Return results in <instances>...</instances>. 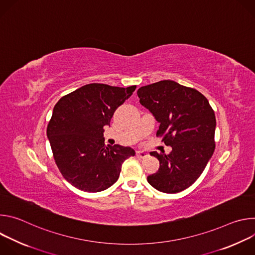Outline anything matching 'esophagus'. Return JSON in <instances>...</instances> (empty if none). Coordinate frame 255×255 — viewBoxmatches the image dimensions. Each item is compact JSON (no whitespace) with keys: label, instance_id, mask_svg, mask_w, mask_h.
Wrapping results in <instances>:
<instances>
[{"label":"esophagus","instance_id":"esophagus-1","mask_svg":"<svg viewBox=\"0 0 255 255\" xmlns=\"http://www.w3.org/2000/svg\"><path fill=\"white\" fill-rule=\"evenodd\" d=\"M149 154L146 151H136V156L139 158H145L147 157Z\"/></svg>","mask_w":255,"mask_h":255}]
</instances>
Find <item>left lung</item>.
Segmentation results:
<instances>
[{
    "label": "left lung",
    "mask_w": 255,
    "mask_h": 255,
    "mask_svg": "<svg viewBox=\"0 0 255 255\" xmlns=\"http://www.w3.org/2000/svg\"><path fill=\"white\" fill-rule=\"evenodd\" d=\"M137 95L159 123L156 135L172 148L169 154L150 152L159 168L147 176L148 183L162 193L184 191L200 177L214 153L213 109L200 92L170 80L141 87Z\"/></svg>",
    "instance_id": "obj_1"
}]
</instances>
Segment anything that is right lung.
Returning <instances> with one entry per match:
<instances>
[{
	"mask_svg": "<svg viewBox=\"0 0 255 255\" xmlns=\"http://www.w3.org/2000/svg\"><path fill=\"white\" fill-rule=\"evenodd\" d=\"M90 84L62 97L47 126L53 157L63 177L75 188L97 193L114 185L122 163L135 155L131 147H106L104 126H110L117 108L135 91Z\"/></svg>",
	"mask_w": 255,
	"mask_h": 255,
	"instance_id": "obj_1",
	"label": "right lung"
}]
</instances>
